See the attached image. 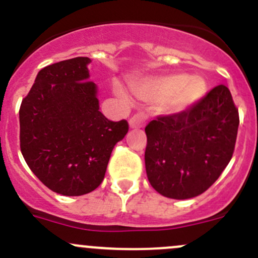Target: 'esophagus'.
I'll use <instances>...</instances> for the list:
<instances>
[{"label":"esophagus","instance_id":"34e87169","mask_svg":"<svg viewBox=\"0 0 258 258\" xmlns=\"http://www.w3.org/2000/svg\"><path fill=\"white\" fill-rule=\"evenodd\" d=\"M146 120H148V118H146V115L144 113H138V114L133 115L129 119V126L132 129L144 128V125L146 124Z\"/></svg>","mask_w":258,"mask_h":258}]
</instances>
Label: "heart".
<instances>
[{
  "label": "heart",
  "instance_id": "obj_1",
  "mask_svg": "<svg viewBox=\"0 0 258 258\" xmlns=\"http://www.w3.org/2000/svg\"><path fill=\"white\" fill-rule=\"evenodd\" d=\"M207 81L199 75L187 76L184 74H171L148 84L139 85L135 91L138 96L148 101L166 99L165 112L179 114L195 107L206 96ZM119 97H125L121 88H115Z\"/></svg>",
  "mask_w": 258,
  "mask_h": 258
}]
</instances>
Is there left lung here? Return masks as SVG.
Listing matches in <instances>:
<instances>
[{
  "label": "left lung",
  "instance_id": "obj_1",
  "mask_svg": "<svg viewBox=\"0 0 258 258\" xmlns=\"http://www.w3.org/2000/svg\"><path fill=\"white\" fill-rule=\"evenodd\" d=\"M237 128L239 112L224 85L183 113L151 120L145 126L149 182L167 198L202 195L231 160Z\"/></svg>",
  "mask_w": 258,
  "mask_h": 258
}]
</instances>
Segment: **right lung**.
<instances>
[{"label":"right lung","instance_id":"obj_1","mask_svg":"<svg viewBox=\"0 0 258 258\" xmlns=\"http://www.w3.org/2000/svg\"><path fill=\"white\" fill-rule=\"evenodd\" d=\"M90 62L79 56L41 69L19 108L22 155L32 172L62 196L95 190L129 129L126 120H108L99 112Z\"/></svg>","mask_w":258,"mask_h":258}]
</instances>
